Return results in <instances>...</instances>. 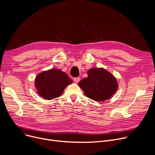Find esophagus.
<instances>
[{
	"label": "esophagus",
	"instance_id": "esophagus-1",
	"mask_svg": "<svg viewBox=\"0 0 155 155\" xmlns=\"http://www.w3.org/2000/svg\"><path fill=\"white\" fill-rule=\"evenodd\" d=\"M74 81H75V82H76V83H78V82L80 81V78H79V77H76V78H74Z\"/></svg>",
	"mask_w": 155,
	"mask_h": 155
}]
</instances>
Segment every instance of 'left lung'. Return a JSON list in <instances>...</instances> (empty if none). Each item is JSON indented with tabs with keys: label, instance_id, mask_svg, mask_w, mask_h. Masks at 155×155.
I'll return each instance as SVG.
<instances>
[{
	"label": "left lung",
	"instance_id": "left-lung-1",
	"mask_svg": "<svg viewBox=\"0 0 155 155\" xmlns=\"http://www.w3.org/2000/svg\"><path fill=\"white\" fill-rule=\"evenodd\" d=\"M87 77L78 83L84 95L95 101H105L109 99L117 91L118 81L111 73L106 69L92 68L87 71Z\"/></svg>",
	"mask_w": 155,
	"mask_h": 155
}]
</instances>
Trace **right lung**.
Instances as JSON below:
<instances>
[{
	"label": "right lung",
	"mask_w": 155,
	"mask_h": 155,
	"mask_svg": "<svg viewBox=\"0 0 155 155\" xmlns=\"http://www.w3.org/2000/svg\"><path fill=\"white\" fill-rule=\"evenodd\" d=\"M67 74L58 69H51L39 73L35 78L37 94L46 100L59 97L65 88L72 83Z\"/></svg>",
	"instance_id": "obj_1"
}]
</instances>
